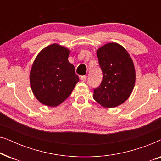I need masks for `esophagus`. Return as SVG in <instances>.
Wrapping results in <instances>:
<instances>
[{"instance_id":"1","label":"esophagus","mask_w":161,"mask_h":161,"mask_svg":"<svg viewBox=\"0 0 161 161\" xmlns=\"http://www.w3.org/2000/svg\"><path fill=\"white\" fill-rule=\"evenodd\" d=\"M86 78H87L86 75H83V76H81V78H80L81 80H82L83 82H85V81L86 80Z\"/></svg>"}]
</instances>
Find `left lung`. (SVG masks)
<instances>
[{
  "label": "left lung",
  "instance_id": "obj_1",
  "mask_svg": "<svg viewBox=\"0 0 161 161\" xmlns=\"http://www.w3.org/2000/svg\"><path fill=\"white\" fill-rule=\"evenodd\" d=\"M103 72L100 86L94 89L93 97L104 108H114L126 101L133 92L136 70L130 56L122 45L105 44L97 50Z\"/></svg>",
  "mask_w": 161,
  "mask_h": 161
}]
</instances>
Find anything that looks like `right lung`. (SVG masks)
Here are the masks:
<instances>
[{
	"label": "right lung",
	"instance_id": "obj_1",
	"mask_svg": "<svg viewBox=\"0 0 161 161\" xmlns=\"http://www.w3.org/2000/svg\"><path fill=\"white\" fill-rule=\"evenodd\" d=\"M69 53L67 47L52 44L35 58L30 72V84L34 96L43 105H60L79 81L74 66L68 61Z\"/></svg>",
	"mask_w": 161,
	"mask_h": 161
}]
</instances>
